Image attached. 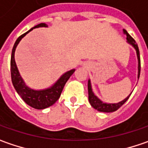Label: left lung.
<instances>
[{"mask_svg": "<svg viewBox=\"0 0 148 148\" xmlns=\"http://www.w3.org/2000/svg\"><path fill=\"white\" fill-rule=\"evenodd\" d=\"M123 34L127 36V42L131 45L133 48L135 49L136 53H137V57H138V79H139L140 76V70H141V61H140V53H139V49H138V44L136 41L132 39V37L127 32L126 29H123ZM88 101L89 103L91 104V106L93 107L94 109H97L99 112H112L118 110L120 107L122 106L127 100L129 99L131 93L123 101L117 103H104L102 100H100L93 92V88H92V84H91V81L88 79Z\"/></svg>", "mask_w": 148, "mask_h": 148, "instance_id": "obj_1", "label": "left lung"}]
</instances>
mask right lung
<instances>
[{"instance_id":"right-lung-1","label":"right lung","mask_w":148,"mask_h":148,"mask_svg":"<svg viewBox=\"0 0 148 148\" xmlns=\"http://www.w3.org/2000/svg\"><path fill=\"white\" fill-rule=\"evenodd\" d=\"M39 27H48V25L45 23H40L36 25L35 27L31 28L25 34H23L22 36H21L16 40L12 49V52H11L10 74H11V81H12L13 86L15 88L17 93L21 96V98L29 106L32 107L36 109H45L48 107L52 106L55 102L60 99L62 90L65 85L66 82L70 78V76L74 74L75 69H73L62 74L59 78V79L56 81L52 86L49 87L47 88L37 90V89L31 88L25 84L16 65V60H15V51H16V46L22 40V38H24L33 29L39 28Z\"/></svg>"}]
</instances>
